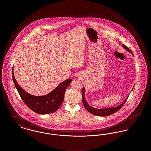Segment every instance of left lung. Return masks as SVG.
<instances>
[{
	"mask_svg": "<svg viewBox=\"0 0 151 151\" xmlns=\"http://www.w3.org/2000/svg\"><path fill=\"white\" fill-rule=\"evenodd\" d=\"M123 49H124L125 50L129 52L130 53L132 54V55H134L132 52L129 50V49L124 44L122 45ZM135 86L133 87V88H134ZM85 93H86V89L84 87L83 88V92H82V102L83 104V105L84 106V108H86V110L88 111H89L90 113L94 114L95 115H97V116H109V115L113 114L114 113H116V111H118L119 110L121 109V108H122L123 105L124 104V103L126 102L127 98L129 97H127V98L124 100V101L122 102V104L116 107H113V108H104V109H96V108H93L91 106H90L86 102V97H85Z\"/></svg>",
	"mask_w": 151,
	"mask_h": 151,
	"instance_id": "8db88e82",
	"label": "left lung"
}]
</instances>
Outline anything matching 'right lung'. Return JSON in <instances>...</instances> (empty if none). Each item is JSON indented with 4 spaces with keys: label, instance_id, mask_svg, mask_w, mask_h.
<instances>
[{
    "label": "right lung",
    "instance_id": "1",
    "mask_svg": "<svg viewBox=\"0 0 151 151\" xmlns=\"http://www.w3.org/2000/svg\"><path fill=\"white\" fill-rule=\"evenodd\" d=\"M12 79L22 100L32 111L40 114H47L57 111L64 100L65 92L72 79H67L59 84L50 93L44 96H34L28 93L20 86L14 78V69Z\"/></svg>",
    "mask_w": 151,
    "mask_h": 151
}]
</instances>
